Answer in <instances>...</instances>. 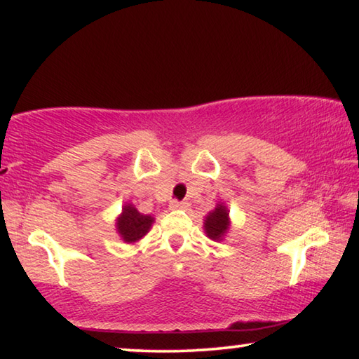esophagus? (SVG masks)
<instances>
[{
  "label": "esophagus",
  "instance_id": "esophagus-1",
  "mask_svg": "<svg viewBox=\"0 0 359 359\" xmlns=\"http://www.w3.org/2000/svg\"><path fill=\"white\" fill-rule=\"evenodd\" d=\"M169 208L172 210H180V209H187L188 204L184 201H177V199H172V201L169 203Z\"/></svg>",
  "mask_w": 359,
  "mask_h": 359
}]
</instances>
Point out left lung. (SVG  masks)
Returning <instances> with one entry per match:
<instances>
[{
	"instance_id": "8db88e82",
	"label": "left lung",
	"mask_w": 359,
	"mask_h": 359,
	"mask_svg": "<svg viewBox=\"0 0 359 359\" xmlns=\"http://www.w3.org/2000/svg\"><path fill=\"white\" fill-rule=\"evenodd\" d=\"M228 226H229L228 210L224 205L218 204L217 209L214 212H210L208 218H205V223H204L205 234H208L212 241H220L223 238V234L228 231Z\"/></svg>"
}]
</instances>
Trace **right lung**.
I'll use <instances>...</instances> for the list:
<instances>
[{"instance_id": "1", "label": "right lung", "mask_w": 359, "mask_h": 359, "mask_svg": "<svg viewBox=\"0 0 359 359\" xmlns=\"http://www.w3.org/2000/svg\"><path fill=\"white\" fill-rule=\"evenodd\" d=\"M151 223L154 218L150 215H142L135 205L126 204L117 220V229L125 242H136L147 234Z\"/></svg>"}]
</instances>
